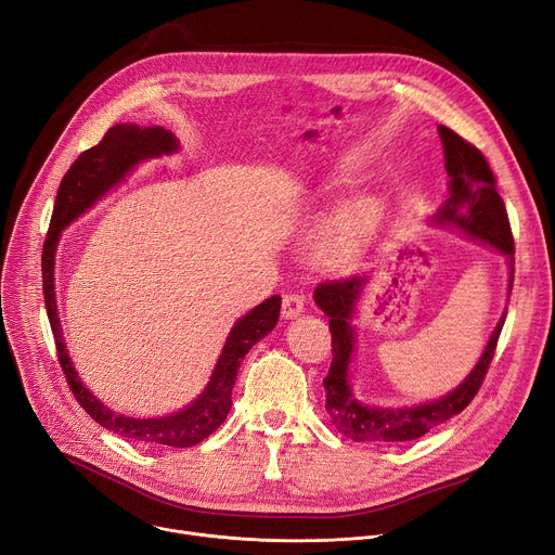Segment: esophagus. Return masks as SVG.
<instances>
[{
    "label": "esophagus",
    "instance_id": "obj_1",
    "mask_svg": "<svg viewBox=\"0 0 555 555\" xmlns=\"http://www.w3.org/2000/svg\"><path fill=\"white\" fill-rule=\"evenodd\" d=\"M304 310H306V297H304V294H299V292L285 294V297H283V310H281L283 319H297Z\"/></svg>",
    "mask_w": 555,
    "mask_h": 555
}]
</instances>
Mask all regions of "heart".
Listing matches in <instances>:
<instances>
[{
	"label": "heart",
	"instance_id": "1",
	"mask_svg": "<svg viewBox=\"0 0 555 555\" xmlns=\"http://www.w3.org/2000/svg\"><path fill=\"white\" fill-rule=\"evenodd\" d=\"M384 209V201L377 196H359L346 203L317 234L312 243L314 266L330 274L350 270L379 230Z\"/></svg>",
	"mask_w": 555,
	"mask_h": 555
}]
</instances>
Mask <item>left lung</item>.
I'll list each match as a JSON object with an SVG mask.
<instances>
[{"label":"left lung","mask_w":555,"mask_h":555,"mask_svg":"<svg viewBox=\"0 0 555 555\" xmlns=\"http://www.w3.org/2000/svg\"><path fill=\"white\" fill-rule=\"evenodd\" d=\"M439 140L444 146V160L449 173V198L430 216L437 228L460 230L466 238L482 243L500 251L508 263V287L506 304L513 289V263L515 247L504 203L495 190L493 171L482 156L464 138L449 127L439 125ZM371 281V276H352L346 281L321 283L314 289V304L330 317L332 332V363L325 386V411L335 428L352 441H409L426 435L430 428L444 424L447 420L462 413L477 395L479 386L491 365L500 332L506 319V308L491 332L470 373L447 395L439 399L413 403V405H371L352 392L350 365L357 350V332L352 319L357 304Z\"/></svg>","instance_id":"1"}]
</instances>
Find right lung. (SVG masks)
Returning a JSON list of instances; mask_svg holds the SVG:
<instances>
[{
    "instance_id": "right-lung-1",
    "label": "right lung",
    "mask_w": 555,
    "mask_h": 555,
    "mask_svg": "<svg viewBox=\"0 0 555 555\" xmlns=\"http://www.w3.org/2000/svg\"><path fill=\"white\" fill-rule=\"evenodd\" d=\"M178 138L165 127H138L133 122L111 127L104 138L78 156L64 173L55 196L49 234L42 249V287L44 304L55 337L57 359L66 382L80 401L82 409L106 430H114L140 444H163L173 449L196 447L225 422L232 409V388L245 354L256 341L268 337L274 330L281 312V297H270L261 306L251 308L241 317L225 339L223 350L214 365V373L205 390L184 409L163 417H129L111 411L80 379L76 365L70 361L62 337V323L55 301V251L62 232L73 220L87 214L102 196L118 188L120 182L144 160L171 156L178 152Z\"/></svg>"
}]
</instances>
